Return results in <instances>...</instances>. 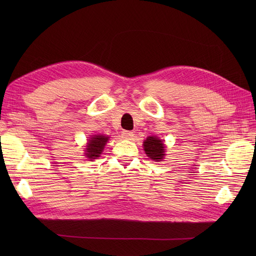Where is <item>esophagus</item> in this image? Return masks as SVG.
Masks as SVG:
<instances>
[{
    "mask_svg": "<svg viewBox=\"0 0 256 256\" xmlns=\"http://www.w3.org/2000/svg\"><path fill=\"white\" fill-rule=\"evenodd\" d=\"M134 132L132 131H128V130H124L122 132V138H126V140H131L134 138Z\"/></svg>",
    "mask_w": 256,
    "mask_h": 256,
    "instance_id": "1",
    "label": "esophagus"
}]
</instances>
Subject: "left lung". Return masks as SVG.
<instances>
[{"label":"left lung","instance_id":"1","mask_svg":"<svg viewBox=\"0 0 256 256\" xmlns=\"http://www.w3.org/2000/svg\"><path fill=\"white\" fill-rule=\"evenodd\" d=\"M144 150L150 159L154 161H161L166 156L164 141L156 136H148L144 141Z\"/></svg>","mask_w":256,"mask_h":256}]
</instances>
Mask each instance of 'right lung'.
Returning <instances> with one entry per match:
<instances>
[{"mask_svg": "<svg viewBox=\"0 0 256 256\" xmlns=\"http://www.w3.org/2000/svg\"><path fill=\"white\" fill-rule=\"evenodd\" d=\"M108 136H92L90 142L86 145V152H85V154H86V157L92 159H95L97 157L100 156V154L104 150V147L106 145V143L108 142Z\"/></svg>", "mask_w": 256, "mask_h": 256, "instance_id": "add662e5", "label": "right lung"}]
</instances>
